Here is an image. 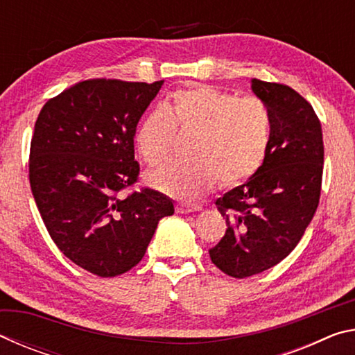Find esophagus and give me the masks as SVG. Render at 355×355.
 Wrapping results in <instances>:
<instances>
[{"mask_svg": "<svg viewBox=\"0 0 355 355\" xmlns=\"http://www.w3.org/2000/svg\"><path fill=\"white\" fill-rule=\"evenodd\" d=\"M177 213L180 214H189L194 211H200L202 207L196 205V203H177Z\"/></svg>", "mask_w": 355, "mask_h": 355, "instance_id": "34e87169", "label": "esophagus"}]
</instances>
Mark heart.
<instances>
[{
  "label": "heart",
  "mask_w": 355,
  "mask_h": 355,
  "mask_svg": "<svg viewBox=\"0 0 355 355\" xmlns=\"http://www.w3.org/2000/svg\"><path fill=\"white\" fill-rule=\"evenodd\" d=\"M175 131L192 133V158L164 164L147 180L167 196L194 200L218 180L222 186H236L260 171L272 137V114L257 97L239 98L209 86L178 89L166 110H153L139 123L137 153L150 166L163 163Z\"/></svg>",
  "instance_id": "obj_1"
}]
</instances>
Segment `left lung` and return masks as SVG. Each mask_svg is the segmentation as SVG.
<instances>
[{
    "instance_id": "left-lung-1",
    "label": "left lung",
    "mask_w": 355,
    "mask_h": 355,
    "mask_svg": "<svg viewBox=\"0 0 355 355\" xmlns=\"http://www.w3.org/2000/svg\"><path fill=\"white\" fill-rule=\"evenodd\" d=\"M272 114L269 150L254 177L216 200L227 230L211 261L235 279L275 266L296 248L320 203L324 144L313 107L290 86L254 80Z\"/></svg>"
}]
</instances>
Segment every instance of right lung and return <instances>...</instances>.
<instances>
[{
    "label": "right lung",
    "instance_id": "right-lung-1",
    "mask_svg": "<svg viewBox=\"0 0 355 355\" xmlns=\"http://www.w3.org/2000/svg\"><path fill=\"white\" fill-rule=\"evenodd\" d=\"M164 81L86 80L46 101L34 125L29 183L59 250L98 277L142 260L173 203L158 191L123 189L139 177L135 135Z\"/></svg>",
    "mask_w": 355,
    "mask_h": 355
}]
</instances>
